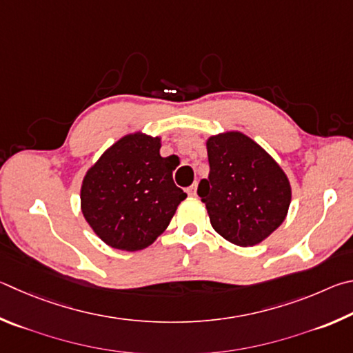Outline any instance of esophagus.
<instances>
[{"instance_id":"esophagus-1","label":"esophagus","mask_w":353,"mask_h":353,"mask_svg":"<svg viewBox=\"0 0 353 353\" xmlns=\"http://www.w3.org/2000/svg\"><path fill=\"white\" fill-rule=\"evenodd\" d=\"M188 194H189V196H195L196 195V183L192 184V186H190V188H188Z\"/></svg>"}]
</instances>
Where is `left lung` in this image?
Wrapping results in <instances>:
<instances>
[{
	"label": "left lung",
	"mask_w": 353,
	"mask_h": 353,
	"mask_svg": "<svg viewBox=\"0 0 353 353\" xmlns=\"http://www.w3.org/2000/svg\"><path fill=\"white\" fill-rule=\"evenodd\" d=\"M209 176L196 194L215 231L237 246L263 242L285 220L292 186L268 152L240 132L206 141Z\"/></svg>",
	"instance_id": "8db88e82"
}]
</instances>
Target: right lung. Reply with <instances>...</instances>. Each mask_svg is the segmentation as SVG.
<instances>
[{"label": "right lung", "mask_w": 353, "mask_h": 353, "mask_svg": "<svg viewBox=\"0 0 353 353\" xmlns=\"http://www.w3.org/2000/svg\"><path fill=\"white\" fill-rule=\"evenodd\" d=\"M159 148V136L125 134L83 176L80 209L111 248L139 251L150 246L188 196L173 183L175 165L161 157Z\"/></svg>", "instance_id": "right-lung-1"}]
</instances>
